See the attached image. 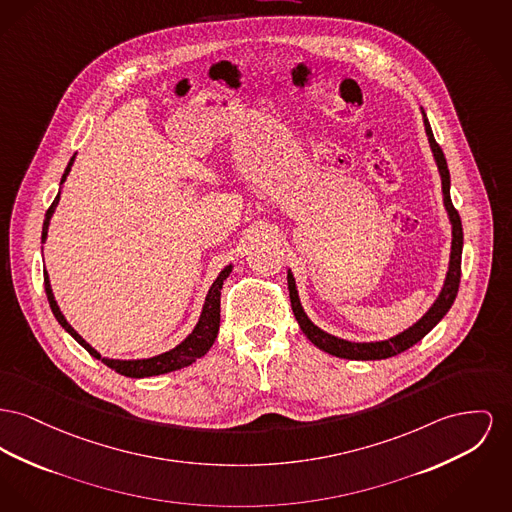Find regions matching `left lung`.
I'll return each mask as SVG.
<instances>
[{"label": "left lung", "mask_w": 512, "mask_h": 512, "mask_svg": "<svg viewBox=\"0 0 512 512\" xmlns=\"http://www.w3.org/2000/svg\"><path fill=\"white\" fill-rule=\"evenodd\" d=\"M425 123V131H427V137H429V145H431V151L435 154V160H437V166H439V172H441V180H443V195H445V207L449 211L452 222V251H451V267L447 272V280H445V288L441 292V296L437 298V301L431 305V309L421 317L420 321L410 327L408 331L394 336L391 340H385V342H363V344H356V342H348V340H342V338H336L331 336L327 332L317 329L309 319L307 315L303 313L301 309L300 300H298V292H296V282H294V276L288 272V292H290V303H292V311L296 315V321L300 325L303 334L323 352L336 356V358H344V360H387L392 358L396 354H402L404 350L412 348L414 344H418L421 338L431 331L445 315L447 311L451 309L452 303L456 300V294H458V286H460V265H462V222H460V214L454 209L451 201V174H449V166H447V160H445V154L441 151L439 143L435 141L433 137V131H431V125L427 118H423Z\"/></svg>", "instance_id": "obj_1"}]
</instances>
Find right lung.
Wrapping results in <instances>:
<instances>
[{"label":"right lung","mask_w":512,"mask_h":512,"mask_svg":"<svg viewBox=\"0 0 512 512\" xmlns=\"http://www.w3.org/2000/svg\"><path fill=\"white\" fill-rule=\"evenodd\" d=\"M75 158V156H73ZM73 158L69 160L67 168H65V174L61 181L65 180V176L69 174L71 170V164H73ZM60 201V193L56 195L54 203L50 205V209L46 211V218H44V226H42V241L46 240V234H48V224H50V216L56 209ZM232 272V265H228L224 271L218 274V278L214 280V284L209 290V296L205 300V307H203V313H201V319L195 327V331L191 332L180 346H176L174 350L170 352H164L160 356H154L149 360H137V361H118V360H104L94 348H91L77 332L73 331V327L65 321V317L61 315L60 307L54 300V294H52V288H50V280H48V274H44V290H46V296L50 301V307H52V313L56 315L58 323L65 331L69 332L91 356H94L96 360L102 361L104 365H108L110 369H114L116 373H120L123 377H131V379H143V377H152V375H162V373H170V371H176L181 369L185 365H191L193 361L201 356H205L209 352L214 340H216V334H218V327H220V290H222V284L224 280L228 278V274Z\"/></svg>","instance_id":"1"}]
</instances>
